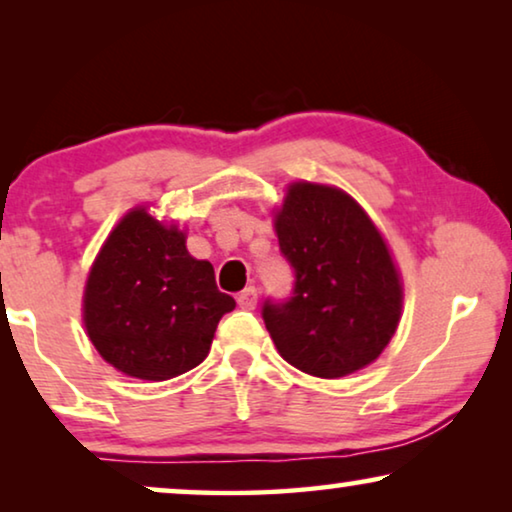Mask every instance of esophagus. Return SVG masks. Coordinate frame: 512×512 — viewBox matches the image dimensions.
Segmentation results:
<instances>
[{
  "label": "esophagus",
  "instance_id": "esophagus-1",
  "mask_svg": "<svg viewBox=\"0 0 512 512\" xmlns=\"http://www.w3.org/2000/svg\"><path fill=\"white\" fill-rule=\"evenodd\" d=\"M258 303V289L256 286H247L240 296H237V305L242 307V310H254Z\"/></svg>",
  "mask_w": 512,
  "mask_h": 512
}]
</instances>
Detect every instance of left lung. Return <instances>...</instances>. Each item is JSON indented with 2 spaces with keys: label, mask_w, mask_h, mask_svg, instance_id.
I'll use <instances>...</instances> for the list:
<instances>
[{
  "label": "left lung",
  "mask_w": 512,
  "mask_h": 512,
  "mask_svg": "<svg viewBox=\"0 0 512 512\" xmlns=\"http://www.w3.org/2000/svg\"><path fill=\"white\" fill-rule=\"evenodd\" d=\"M272 223L296 270L289 303L263 307L279 356L321 380L370 366L403 314V277L380 228L347 191L314 181H291Z\"/></svg>",
  "instance_id": "left-lung-1"
}]
</instances>
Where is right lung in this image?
<instances>
[{
  "label": "right lung",
  "mask_w": 512,
  "mask_h": 512,
  "mask_svg": "<svg viewBox=\"0 0 512 512\" xmlns=\"http://www.w3.org/2000/svg\"><path fill=\"white\" fill-rule=\"evenodd\" d=\"M235 300L214 268L186 249V230L151 205L125 212L97 251L81 317L93 347L118 373L146 382L184 375L207 359L216 326Z\"/></svg>",
  "instance_id": "right-lung-1"
}]
</instances>
